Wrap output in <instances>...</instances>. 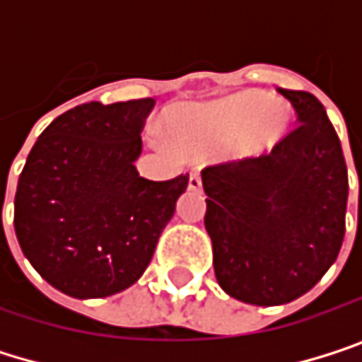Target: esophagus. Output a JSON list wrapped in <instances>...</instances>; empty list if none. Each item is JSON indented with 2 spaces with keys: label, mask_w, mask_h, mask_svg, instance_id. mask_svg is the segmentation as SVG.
<instances>
[{
  "label": "esophagus",
  "mask_w": 362,
  "mask_h": 362,
  "mask_svg": "<svg viewBox=\"0 0 362 362\" xmlns=\"http://www.w3.org/2000/svg\"><path fill=\"white\" fill-rule=\"evenodd\" d=\"M188 188H190V190H201V176H199V174H190V178H188Z\"/></svg>",
  "instance_id": "esophagus-1"
}]
</instances>
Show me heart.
I'll return each instance as SVG.
<instances>
[{
    "label": "heart",
    "mask_w": 362,
    "mask_h": 362,
    "mask_svg": "<svg viewBox=\"0 0 362 362\" xmlns=\"http://www.w3.org/2000/svg\"><path fill=\"white\" fill-rule=\"evenodd\" d=\"M287 127V110L279 103H268L264 94L243 92L209 105L182 109L174 115L172 129L178 138L224 140L245 129L239 146L241 155H257L281 140Z\"/></svg>",
    "instance_id": "b5f03b06"
}]
</instances>
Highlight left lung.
<instances>
[{
  "instance_id": "8db88e82",
  "label": "left lung",
  "mask_w": 362,
  "mask_h": 362,
  "mask_svg": "<svg viewBox=\"0 0 362 362\" xmlns=\"http://www.w3.org/2000/svg\"><path fill=\"white\" fill-rule=\"evenodd\" d=\"M279 94L298 127L270 155L201 172L216 279L253 306H281L310 291L346 233L348 170L325 107L308 92Z\"/></svg>"
}]
</instances>
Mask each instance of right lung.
Instances as JSON below:
<instances>
[{
    "label": "right lung",
    "instance_id": "right-lung-1",
    "mask_svg": "<svg viewBox=\"0 0 362 362\" xmlns=\"http://www.w3.org/2000/svg\"><path fill=\"white\" fill-rule=\"evenodd\" d=\"M153 107V98L79 105L56 117L27 157L14 197L16 239L37 272L71 298L132 287L188 186V174L153 182L134 165Z\"/></svg>",
    "mask_w": 362,
    "mask_h": 362
}]
</instances>
